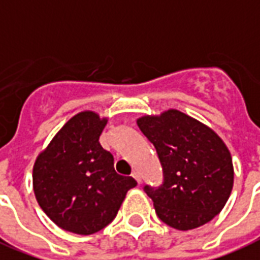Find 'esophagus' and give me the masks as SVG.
Returning <instances> with one entry per match:
<instances>
[{
	"mask_svg": "<svg viewBox=\"0 0 260 260\" xmlns=\"http://www.w3.org/2000/svg\"><path fill=\"white\" fill-rule=\"evenodd\" d=\"M132 176L136 179L138 184H141V183H142V178H141V175H140V172H138V171H134V172L132 174Z\"/></svg>",
	"mask_w": 260,
	"mask_h": 260,
	"instance_id": "34e87169",
	"label": "esophagus"
}]
</instances>
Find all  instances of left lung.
<instances>
[{
	"instance_id": "left-lung-1",
	"label": "left lung",
	"mask_w": 260,
	"mask_h": 260,
	"mask_svg": "<svg viewBox=\"0 0 260 260\" xmlns=\"http://www.w3.org/2000/svg\"><path fill=\"white\" fill-rule=\"evenodd\" d=\"M157 150L164 172L158 188L145 186L158 218L178 231L212 221L224 209L233 187L232 156L213 128L170 108L137 119Z\"/></svg>"
}]
</instances>
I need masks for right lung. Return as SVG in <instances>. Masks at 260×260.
Listing matches in <instances>:
<instances>
[{
  "instance_id": "right-lung-1",
  "label": "right lung",
  "mask_w": 260,
  "mask_h": 260,
  "mask_svg": "<svg viewBox=\"0 0 260 260\" xmlns=\"http://www.w3.org/2000/svg\"><path fill=\"white\" fill-rule=\"evenodd\" d=\"M107 122L98 112H78L36 157V201L63 231L86 236L106 228L137 186L132 176L116 174L112 154L99 142Z\"/></svg>"
}]
</instances>
